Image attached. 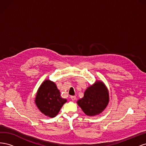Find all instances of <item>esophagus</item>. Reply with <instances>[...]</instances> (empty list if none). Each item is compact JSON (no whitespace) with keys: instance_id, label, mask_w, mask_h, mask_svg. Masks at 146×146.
Wrapping results in <instances>:
<instances>
[{"instance_id":"34e87169","label":"esophagus","mask_w":146,"mask_h":146,"mask_svg":"<svg viewBox=\"0 0 146 146\" xmlns=\"http://www.w3.org/2000/svg\"><path fill=\"white\" fill-rule=\"evenodd\" d=\"M70 99H71V100H72V101H75V100H76V97L74 96H71V97H70Z\"/></svg>"}]
</instances>
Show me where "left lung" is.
<instances>
[{"label": "left lung", "instance_id": "left-lung-1", "mask_svg": "<svg viewBox=\"0 0 146 146\" xmlns=\"http://www.w3.org/2000/svg\"><path fill=\"white\" fill-rule=\"evenodd\" d=\"M109 102V93L105 84L97 81L88 87L83 98L77 101L83 111L88 116H96L102 112Z\"/></svg>", "mask_w": 146, "mask_h": 146}]
</instances>
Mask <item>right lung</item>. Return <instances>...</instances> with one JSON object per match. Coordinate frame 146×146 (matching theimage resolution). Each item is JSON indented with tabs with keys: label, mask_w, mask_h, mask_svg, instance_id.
<instances>
[{
	"label": "right lung",
	"mask_w": 146,
	"mask_h": 146,
	"mask_svg": "<svg viewBox=\"0 0 146 146\" xmlns=\"http://www.w3.org/2000/svg\"><path fill=\"white\" fill-rule=\"evenodd\" d=\"M35 102L42 113L54 117L58 114L67 100L61 98L60 92L54 82L46 80L39 88Z\"/></svg>",
	"instance_id": "right-lung-1"
}]
</instances>
